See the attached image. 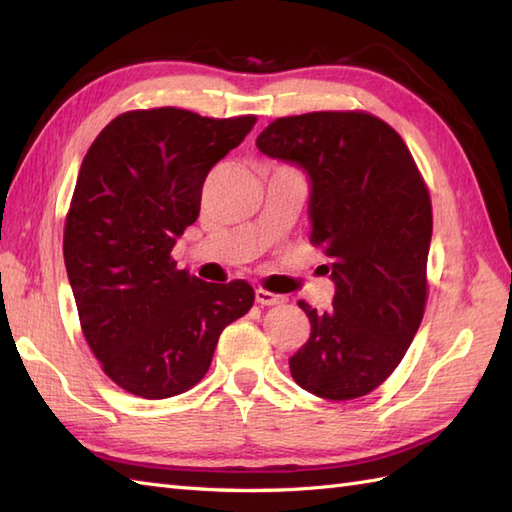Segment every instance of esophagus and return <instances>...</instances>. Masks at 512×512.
Returning a JSON list of instances; mask_svg holds the SVG:
<instances>
[{
	"label": "esophagus",
	"mask_w": 512,
	"mask_h": 512,
	"mask_svg": "<svg viewBox=\"0 0 512 512\" xmlns=\"http://www.w3.org/2000/svg\"><path fill=\"white\" fill-rule=\"evenodd\" d=\"M255 301L262 303V306H279V303L286 301V297L275 295V292H268L264 288H257L255 290Z\"/></svg>",
	"instance_id": "esophagus-1"
}]
</instances>
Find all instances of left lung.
<instances>
[{
  "label": "left lung",
  "instance_id": "8db88e82",
  "mask_svg": "<svg viewBox=\"0 0 512 512\" xmlns=\"http://www.w3.org/2000/svg\"><path fill=\"white\" fill-rule=\"evenodd\" d=\"M262 154L310 182L312 244L332 259V308H299L310 339L290 374L310 394L352 400L394 372L427 301L431 200L402 138L365 112L277 118L257 138Z\"/></svg>",
  "mask_w": 512,
  "mask_h": 512
}]
</instances>
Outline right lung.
Returning <instances> with one entry per match:
<instances>
[{
	"label": "right lung",
	"instance_id": "right-lung-1",
	"mask_svg": "<svg viewBox=\"0 0 512 512\" xmlns=\"http://www.w3.org/2000/svg\"><path fill=\"white\" fill-rule=\"evenodd\" d=\"M255 121L178 107L125 112L81 162L65 270L85 341L129 394L160 400L200 383L222 330L253 306L246 281L206 284L178 270L171 250L198 220L209 171Z\"/></svg>",
	"mask_w": 512,
	"mask_h": 512
}]
</instances>
